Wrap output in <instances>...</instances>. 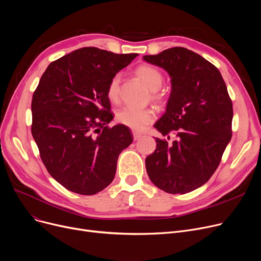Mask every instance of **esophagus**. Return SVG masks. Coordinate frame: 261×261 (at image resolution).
<instances>
[{"instance_id": "34e87169", "label": "esophagus", "mask_w": 261, "mask_h": 261, "mask_svg": "<svg viewBox=\"0 0 261 261\" xmlns=\"http://www.w3.org/2000/svg\"><path fill=\"white\" fill-rule=\"evenodd\" d=\"M132 134H133V140L134 141H138V140H140L142 138V134L139 133V132H136V131H133Z\"/></svg>"}]
</instances>
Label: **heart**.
Masks as SVG:
<instances>
[{
	"label": "heart",
	"mask_w": 261,
	"mask_h": 261,
	"mask_svg": "<svg viewBox=\"0 0 261 261\" xmlns=\"http://www.w3.org/2000/svg\"><path fill=\"white\" fill-rule=\"evenodd\" d=\"M135 75L151 91L152 100L161 106L167 103L168 95L166 91L160 89L164 82V76L159 68L150 64H141L136 67ZM119 76L115 75L109 81L107 87V97L112 103H116L119 99ZM154 118V110L150 108L134 109L123 107L118 109L115 114V119L118 123L133 130H142L145 126L151 123Z\"/></svg>",
	"instance_id": "heart-1"
}]
</instances>
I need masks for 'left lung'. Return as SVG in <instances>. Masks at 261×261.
Masks as SVG:
<instances>
[{
  "mask_svg": "<svg viewBox=\"0 0 261 261\" xmlns=\"http://www.w3.org/2000/svg\"><path fill=\"white\" fill-rule=\"evenodd\" d=\"M144 60L171 77L166 113L154 127L164 136L177 138L171 146L156 138L154 152L146 158L147 173L168 194L190 193L211 179L231 139L232 103L226 85L213 63L185 47L147 55Z\"/></svg>",
  "mask_w": 261,
  "mask_h": 261,
  "instance_id": "1",
  "label": "left lung"
}]
</instances>
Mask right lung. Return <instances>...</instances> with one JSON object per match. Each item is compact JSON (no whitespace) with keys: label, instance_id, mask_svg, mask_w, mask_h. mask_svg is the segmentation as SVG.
<instances>
[{"label":"right lung","instance_id":"add662e5","mask_svg":"<svg viewBox=\"0 0 261 261\" xmlns=\"http://www.w3.org/2000/svg\"><path fill=\"white\" fill-rule=\"evenodd\" d=\"M138 54L82 47L53 61L32 100V134L48 173L67 190L91 196L112 183L131 130L112 120L107 87Z\"/></svg>","mask_w":261,"mask_h":261}]
</instances>
